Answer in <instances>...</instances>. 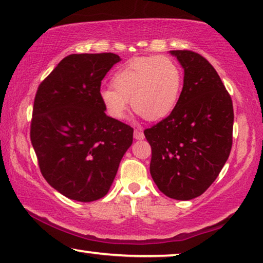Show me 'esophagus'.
I'll use <instances>...</instances> for the list:
<instances>
[{
	"label": "esophagus",
	"instance_id": "obj_1",
	"mask_svg": "<svg viewBox=\"0 0 263 263\" xmlns=\"http://www.w3.org/2000/svg\"><path fill=\"white\" fill-rule=\"evenodd\" d=\"M134 138L136 140H142L145 138V135H143V133L141 130H138V129H136V130H134Z\"/></svg>",
	"mask_w": 263,
	"mask_h": 263
}]
</instances>
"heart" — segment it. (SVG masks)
Returning <instances> with one entry per match:
<instances>
[{
  "mask_svg": "<svg viewBox=\"0 0 263 263\" xmlns=\"http://www.w3.org/2000/svg\"><path fill=\"white\" fill-rule=\"evenodd\" d=\"M112 87L100 92L106 114L123 120L129 100L136 114L147 121H159L172 112L182 89V73L167 56L142 57L129 62L112 77Z\"/></svg>",
  "mask_w": 263,
  "mask_h": 263,
  "instance_id": "b5f03b06",
  "label": "heart"
}]
</instances>
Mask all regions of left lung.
Wrapping results in <instances>:
<instances>
[{"mask_svg": "<svg viewBox=\"0 0 263 263\" xmlns=\"http://www.w3.org/2000/svg\"><path fill=\"white\" fill-rule=\"evenodd\" d=\"M184 69L177 105L166 118L145 129L152 148L149 171L165 195L200 196L215 181L232 147L233 106L217 70L200 53L172 50Z\"/></svg>", "mask_w": 263, "mask_h": 263, "instance_id": "8db88e82", "label": "left lung"}]
</instances>
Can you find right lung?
Wrapping results in <instances>:
<instances>
[{
	"mask_svg": "<svg viewBox=\"0 0 263 263\" xmlns=\"http://www.w3.org/2000/svg\"><path fill=\"white\" fill-rule=\"evenodd\" d=\"M120 61L112 52L73 53L35 93L32 146L43 177L68 199L105 196L133 143V128L106 116L100 100L102 80Z\"/></svg>",
	"mask_w": 263,
	"mask_h": 263,
	"instance_id": "obj_1",
	"label": "right lung"
}]
</instances>
